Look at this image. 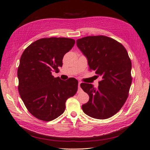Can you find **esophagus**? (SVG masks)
Segmentation results:
<instances>
[{"mask_svg":"<svg viewBox=\"0 0 150 150\" xmlns=\"http://www.w3.org/2000/svg\"><path fill=\"white\" fill-rule=\"evenodd\" d=\"M80 84H81V82H80V81H79V91L81 89V88H80Z\"/></svg>","mask_w":150,"mask_h":150,"instance_id":"obj_1","label":"esophagus"}]
</instances>
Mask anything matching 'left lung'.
<instances>
[{"mask_svg":"<svg viewBox=\"0 0 150 150\" xmlns=\"http://www.w3.org/2000/svg\"><path fill=\"white\" fill-rule=\"evenodd\" d=\"M91 70L100 76L99 86L83 83L80 86L89 96L82 105L87 115L105 120L118 112L126 102L132 83V64L127 51L114 39L103 35L88 36L76 40Z\"/></svg>","mask_w":150,"mask_h":150,"instance_id":"obj_1","label":"left lung"}]
</instances>
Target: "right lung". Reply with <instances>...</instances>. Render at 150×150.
<instances>
[{"instance_id": "add662e5", "label": "right lung", "mask_w": 150, "mask_h": 150, "mask_svg": "<svg viewBox=\"0 0 150 150\" xmlns=\"http://www.w3.org/2000/svg\"><path fill=\"white\" fill-rule=\"evenodd\" d=\"M75 40L64 37L43 38L25 49L18 69V91L28 110L35 118L50 121L62 115L66 102L78 90V81L54 78L52 71L62 66L64 56Z\"/></svg>"}]
</instances>
